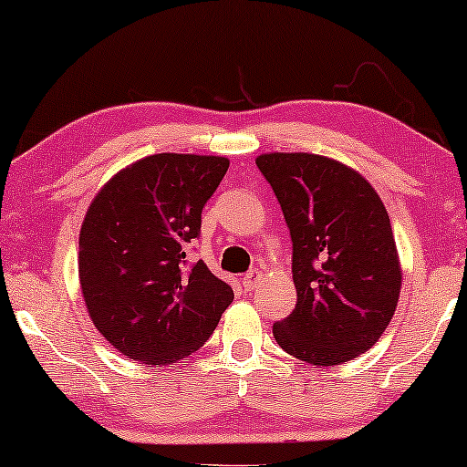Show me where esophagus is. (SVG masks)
Segmentation results:
<instances>
[{
    "mask_svg": "<svg viewBox=\"0 0 467 467\" xmlns=\"http://www.w3.org/2000/svg\"><path fill=\"white\" fill-rule=\"evenodd\" d=\"M257 280H259L257 270H251L248 274H244V278H242V286H244V291H253L254 285H257Z\"/></svg>",
    "mask_w": 467,
    "mask_h": 467,
    "instance_id": "34e87169",
    "label": "esophagus"
}]
</instances>
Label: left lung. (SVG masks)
<instances>
[{"mask_svg":"<svg viewBox=\"0 0 467 467\" xmlns=\"http://www.w3.org/2000/svg\"><path fill=\"white\" fill-rule=\"evenodd\" d=\"M272 184L293 242L296 310L274 323L278 347L312 366H340L372 348L401 289L391 221L372 184L312 152H267Z\"/></svg>","mask_w":467,"mask_h":467,"instance_id":"obj_1","label":"left lung"}]
</instances>
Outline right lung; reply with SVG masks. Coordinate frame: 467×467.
I'll return each mask as SVG.
<instances>
[{
  "instance_id": "obj_1",
  "label": "right lung",
  "mask_w": 467,
  "mask_h": 467,
  "mask_svg": "<svg viewBox=\"0 0 467 467\" xmlns=\"http://www.w3.org/2000/svg\"><path fill=\"white\" fill-rule=\"evenodd\" d=\"M229 159L159 152L127 165L95 195L80 227L78 276L88 317L119 353L168 366L195 353L234 291L187 244Z\"/></svg>"
}]
</instances>
